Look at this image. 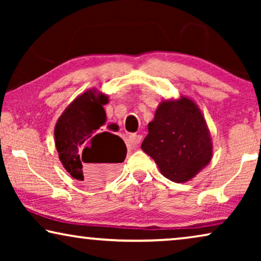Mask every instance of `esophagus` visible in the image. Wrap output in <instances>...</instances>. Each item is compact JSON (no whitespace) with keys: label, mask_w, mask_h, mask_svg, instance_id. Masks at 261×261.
<instances>
[{"label":"esophagus","mask_w":261,"mask_h":261,"mask_svg":"<svg viewBox=\"0 0 261 261\" xmlns=\"http://www.w3.org/2000/svg\"><path fill=\"white\" fill-rule=\"evenodd\" d=\"M142 137L140 134H130L127 139V144L129 146H138L140 144Z\"/></svg>","instance_id":"1"}]
</instances>
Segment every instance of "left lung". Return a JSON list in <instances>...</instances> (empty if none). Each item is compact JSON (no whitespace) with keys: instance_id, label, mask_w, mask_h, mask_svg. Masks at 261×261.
<instances>
[{"instance_id":"obj_1","label":"left lung","mask_w":261,"mask_h":261,"mask_svg":"<svg viewBox=\"0 0 261 261\" xmlns=\"http://www.w3.org/2000/svg\"><path fill=\"white\" fill-rule=\"evenodd\" d=\"M141 149L167 179L185 183L212 160L213 142L198 106L187 96L163 99L148 123Z\"/></svg>"}]
</instances>
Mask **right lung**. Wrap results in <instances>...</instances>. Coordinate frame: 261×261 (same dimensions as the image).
<instances>
[{
  "mask_svg": "<svg viewBox=\"0 0 261 261\" xmlns=\"http://www.w3.org/2000/svg\"><path fill=\"white\" fill-rule=\"evenodd\" d=\"M108 96L97 89L77 96L57 121L55 142L59 160L71 177L89 184L109 180L127 154L120 137L105 132L103 106Z\"/></svg>",
  "mask_w": 261,
  "mask_h": 261,
  "instance_id": "right-lung-1",
  "label": "right lung"
}]
</instances>
